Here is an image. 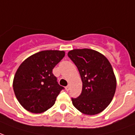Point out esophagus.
Instances as JSON below:
<instances>
[{"label": "esophagus", "mask_w": 135, "mask_h": 135, "mask_svg": "<svg viewBox=\"0 0 135 135\" xmlns=\"http://www.w3.org/2000/svg\"><path fill=\"white\" fill-rule=\"evenodd\" d=\"M66 90H70V86H66V88H65Z\"/></svg>", "instance_id": "34e87169"}]
</instances>
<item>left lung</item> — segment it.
<instances>
[{
	"label": "left lung",
	"mask_w": 135,
	"mask_h": 135,
	"mask_svg": "<svg viewBox=\"0 0 135 135\" xmlns=\"http://www.w3.org/2000/svg\"><path fill=\"white\" fill-rule=\"evenodd\" d=\"M68 56L75 64L82 81V91L71 98L74 106L86 115H93L104 110L115 95L116 78L108 59L90 49L69 51Z\"/></svg>",
	"instance_id": "1"
}]
</instances>
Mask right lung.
<instances>
[{
	"label": "right lung",
	"mask_w": 135,
	"mask_h": 135,
	"mask_svg": "<svg viewBox=\"0 0 135 135\" xmlns=\"http://www.w3.org/2000/svg\"><path fill=\"white\" fill-rule=\"evenodd\" d=\"M65 52L45 50L29 56L13 79V90L20 105L29 112L42 113L54 105L63 86L59 85L52 70Z\"/></svg>",
	"instance_id": "obj_1"
}]
</instances>
